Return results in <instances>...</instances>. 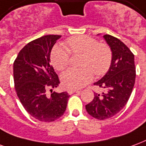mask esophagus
<instances>
[{
	"mask_svg": "<svg viewBox=\"0 0 146 146\" xmlns=\"http://www.w3.org/2000/svg\"><path fill=\"white\" fill-rule=\"evenodd\" d=\"M78 92V90L77 89H68V93L69 95H72V94H73V93H74V92Z\"/></svg>",
	"mask_w": 146,
	"mask_h": 146,
	"instance_id": "34e87169",
	"label": "esophagus"
}]
</instances>
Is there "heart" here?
<instances>
[{
    "mask_svg": "<svg viewBox=\"0 0 146 146\" xmlns=\"http://www.w3.org/2000/svg\"><path fill=\"white\" fill-rule=\"evenodd\" d=\"M73 54H82V68H69L61 75L63 86L67 89H80L91 82L93 72L96 75L105 74L112 61V52L106 43L87 36H76L67 40ZM70 50L63 45L54 46L50 59L54 68L62 71L70 60Z\"/></svg>",
    "mask_w": 146,
    "mask_h": 146,
    "instance_id": "b5f03b06",
    "label": "heart"
}]
</instances>
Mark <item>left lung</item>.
<instances>
[{
  "label": "left lung",
  "instance_id": "left-lung-1",
  "mask_svg": "<svg viewBox=\"0 0 146 146\" xmlns=\"http://www.w3.org/2000/svg\"><path fill=\"white\" fill-rule=\"evenodd\" d=\"M112 52V61L109 70L94 85L107 89V92L94 93L93 100L86 105L89 115L98 120H105L116 115L126 105L135 82L134 54L120 39L104 35Z\"/></svg>",
  "mask_w": 146,
  "mask_h": 146
}]
</instances>
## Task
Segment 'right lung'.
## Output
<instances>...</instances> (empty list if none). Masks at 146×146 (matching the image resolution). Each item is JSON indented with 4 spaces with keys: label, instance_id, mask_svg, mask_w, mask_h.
Instances as JSON below:
<instances>
[{
    "label": "right lung",
    "instance_id": "add662e5",
    "mask_svg": "<svg viewBox=\"0 0 146 146\" xmlns=\"http://www.w3.org/2000/svg\"><path fill=\"white\" fill-rule=\"evenodd\" d=\"M61 36L47 35L29 42L20 50L13 64L15 88L25 110L39 121L52 122L65 112L67 92H53L60 81L50 64L51 50ZM51 89L52 93L46 94Z\"/></svg>",
    "mask_w": 146,
    "mask_h": 146
}]
</instances>
